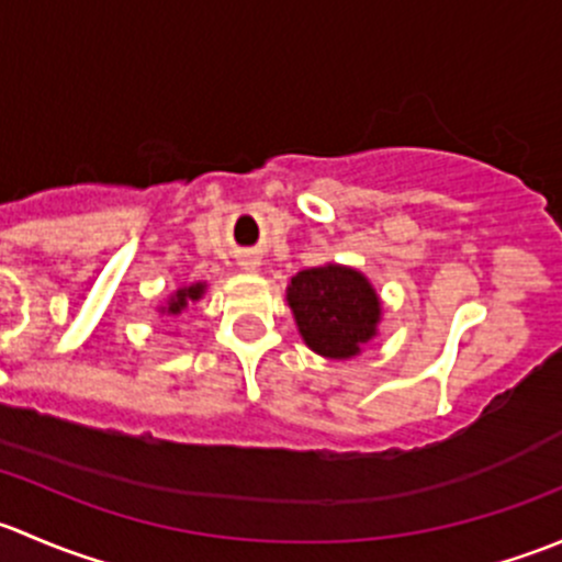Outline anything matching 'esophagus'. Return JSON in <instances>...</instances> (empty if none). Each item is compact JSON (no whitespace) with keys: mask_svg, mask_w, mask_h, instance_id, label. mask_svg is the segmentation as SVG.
I'll return each instance as SVG.
<instances>
[{"mask_svg":"<svg viewBox=\"0 0 562 562\" xmlns=\"http://www.w3.org/2000/svg\"><path fill=\"white\" fill-rule=\"evenodd\" d=\"M241 269L245 271H258V266H260V258L258 255H241Z\"/></svg>","mask_w":562,"mask_h":562,"instance_id":"1","label":"esophagus"}]
</instances>
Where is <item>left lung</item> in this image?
I'll return each mask as SVG.
<instances>
[{
    "mask_svg": "<svg viewBox=\"0 0 562 562\" xmlns=\"http://www.w3.org/2000/svg\"><path fill=\"white\" fill-rule=\"evenodd\" d=\"M285 299L304 345L331 361L361 356L383 321L375 285L353 266L323 263L302 269L288 282Z\"/></svg>",
    "mask_w": 562,
    "mask_h": 562,
    "instance_id": "left-lung-1",
    "label": "left lung"
}]
</instances>
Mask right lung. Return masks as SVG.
<instances>
[{"label": "right lung", "mask_w": 562, "mask_h": 562, "mask_svg": "<svg viewBox=\"0 0 562 562\" xmlns=\"http://www.w3.org/2000/svg\"><path fill=\"white\" fill-rule=\"evenodd\" d=\"M206 296V282H192V285H181L176 288L171 296L166 299V302L157 307V313L160 315H181L184 313L190 304L201 302V299Z\"/></svg>", "instance_id": "right-lung-1"}]
</instances>
